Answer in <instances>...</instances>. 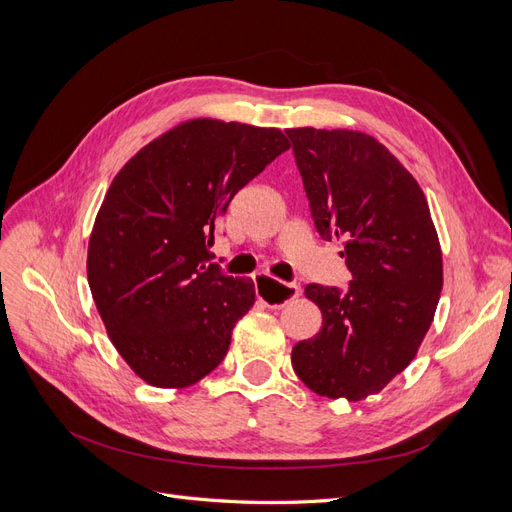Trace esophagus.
<instances>
[{
	"instance_id": "34e87169",
	"label": "esophagus",
	"mask_w": 512,
	"mask_h": 512,
	"mask_svg": "<svg viewBox=\"0 0 512 512\" xmlns=\"http://www.w3.org/2000/svg\"><path fill=\"white\" fill-rule=\"evenodd\" d=\"M254 288H256L258 301L267 307H282L288 301L299 297L297 284L277 282V280H271V277H267V275H254Z\"/></svg>"
}]
</instances>
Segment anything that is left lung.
<instances>
[{
    "label": "left lung",
    "instance_id": "obj_1",
    "mask_svg": "<svg viewBox=\"0 0 512 512\" xmlns=\"http://www.w3.org/2000/svg\"><path fill=\"white\" fill-rule=\"evenodd\" d=\"M324 241H342L348 290L307 284L322 312L292 367L322 397L380 393L416 356L442 292V252L421 185L374 136L286 130Z\"/></svg>",
    "mask_w": 512,
    "mask_h": 512
}]
</instances>
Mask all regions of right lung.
<instances>
[{
  "mask_svg": "<svg viewBox=\"0 0 512 512\" xmlns=\"http://www.w3.org/2000/svg\"><path fill=\"white\" fill-rule=\"evenodd\" d=\"M290 147L277 128L190 119L123 166L96 215L87 280L138 378L185 389L218 367L256 290L209 262L215 222Z\"/></svg>",
  "mask_w": 512,
  "mask_h": 512,
  "instance_id": "obj_1",
  "label": "right lung"
}]
</instances>
